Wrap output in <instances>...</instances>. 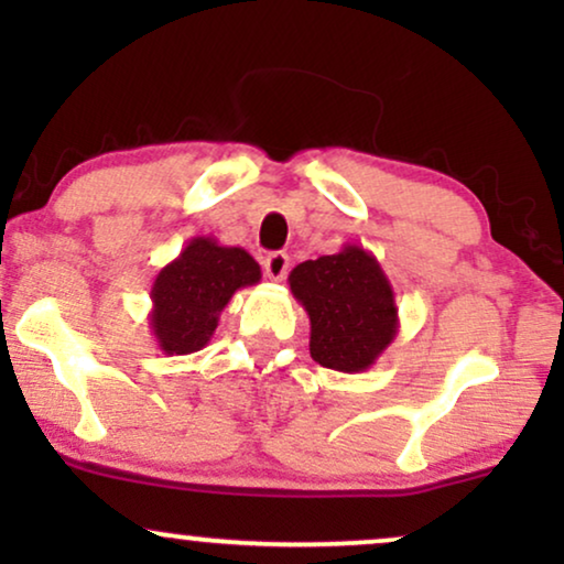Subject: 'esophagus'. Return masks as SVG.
Returning a JSON list of instances; mask_svg holds the SVG:
<instances>
[{"label": "esophagus", "mask_w": 564, "mask_h": 564, "mask_svg": "<svg viewBox=\"0 0 564 564\" xmlns=\"http://www.w3.org/2000/svg\"><path fill=\"white\" fill-rule=\"evenodd\" d=\"M264 272L272 282H282L290 272V257L284 251H274L264 259Z\"/></svg>", "instance_id": "34e87169"}]
</instances>
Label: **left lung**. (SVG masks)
<instances>
[{
	"mask_svg": "<svg viewBox=\"0 0 564 564\" xmlns=\"http://www.w3.org/2000/svg\"><path fill=\"white\" fill-rule=\"evenodd\" d=\"M290 290L311 318V357L336 372H367L395 341V292L372 251L344 243L292 269Z\"/></svg>",
	"mask_w": 564,
	"mask_h": 564,
	"instance_id": "obj_1",
	"label": "left lung"
}]
</instances>
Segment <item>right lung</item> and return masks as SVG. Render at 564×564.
I'll use <instances>...</instances> for the list:
<instances>
[{
  "mask_svg": "<svg viewBox=\"0 0 564 564\" xmlns=\"http://www.w3.org/2000/svg\"><path fill=\"white\" fill-rule=\"evenodd\" d=\"M261 280V267L241 246L195 236L161 267L151 288V334L166 357L199 351L210 341L223 307L241 288Z\"/></svg>",
  "mask_w": 564,
  "mask_h": 564,
  "instance_id": "add662e5",
  "label": "right lung"
}]
</instances>
